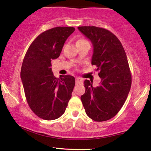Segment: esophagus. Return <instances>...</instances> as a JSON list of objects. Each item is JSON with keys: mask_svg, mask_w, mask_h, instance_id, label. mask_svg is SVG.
I'll list each match as a JSON object with an SVG mask.
<instances>
[{"mask_svg": "<svg viewBox=\"0 0 151 151\" xmlns=\"http://www.w3.org/2000/svg\"><path fill=\"white\" fill-rule=\"evenodd\" d=\"M83 83V79L80 78H76V85H81Z\"/></svg>", "mask_w": 151, "mask_h": 151, "instance_id": "esophagus-1", "label": "esophagus"}]
</instances>
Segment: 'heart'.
<instances>
[{"mask_svg":"<svg viewBox=\"0 0 151 151\" xmlns=\"http://www.w3.org/2000/svg\"><path fill=\"white\" fill-rule=\"evenodd\" d=\"M84 41H86L85 40H84V39H80V40H78V41H77V42H84Z\"/></svg>","mask_w":151,"mask_h":151,"instance_id":"heart-1","label":"heart"}]
</instances>
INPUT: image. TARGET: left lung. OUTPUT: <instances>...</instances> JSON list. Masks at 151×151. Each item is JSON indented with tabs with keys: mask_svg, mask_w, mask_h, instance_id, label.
<instances>
[{
	"mask_svg": "<svg viewBox=\"0 0 151 151\" xmlns=\"http://www.w3.org/2000/svg\"><path fill=\"white\" fill-rule=\"evenodd\" d=\"M91 41L92 65L97 66L101 81L96 87L85 80V93L81 97L87 116L93 120L110 119L118 113L130 90L132 75L125 50L118 38L104 28L78 27Z\"/></svg>",
	"mask_w": 151,
	"mask_h": 151,
	"instance_id": "left-lung-1",
	"label": "left lung"
}]
</instances>
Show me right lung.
<instances>
[{
    "label": "right lung",
    "mask_w": 151,
    "mask_h": 151,
    "mask_svg": "<svg viewBox=\"0 0 151 151\" xmlns=\"http://www.w3.org/2000/svg\"><path fill=\"white\" fill-rule=\"evenodd\" d=\"M75 30L73 27H56L45 31L33 40L24 57L21 78L26 99L33 113L45 120L60 118L72 96L75 77L56 78L50 66Z\"/></svg>",
    "instance_id": "1"
}]
</instances>
